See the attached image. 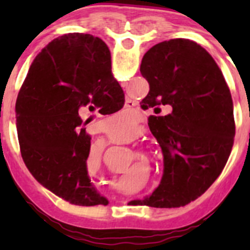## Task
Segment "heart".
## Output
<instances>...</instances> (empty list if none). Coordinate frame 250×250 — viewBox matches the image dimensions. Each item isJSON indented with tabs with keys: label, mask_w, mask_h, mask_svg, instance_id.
<instances>
[{
	"label": "heart",
	"mask_w": 250,
	"mask_h": 250,
	"mask_svg": "<svg viewBox=\"0 0 250 250\" xmlns=\"http://www.w3.org/2000/svg\"><path fill=\"white\" fill-rule=\"evenodd\" d=\"M134 120L130 118L129 114L120 112L112 118H109L104 124L106 134L111 139H124L127 135L129 130L131 129ZM90 159H92V165L96 170L100 167L101 159H103V146H98L90 152Z\"/></svg>",
	"instance_id": "b5f03b06"
}]
</instances>
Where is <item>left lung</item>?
<instances>
[{
	"mask_svg": "<svg viewBox=\"0 0 250 250\" xmlns=\"http://www.w3.org/2000/svg\"><path fill=\"white\" fill-rule=\"evenodd\" d=\"M141 75L150 90L141 107L154 109L149 126L164 155L159 187L143 204L179 208L210 187L224 169L235 135L233 100L222 70L194 41L173 39L152 46ZM171 107L167 115H159Z\"/></svg>",
	"mask_w": 250,
	"mask_h": 250,
	"instance_id": "left-lung-1",
	"label": "left lung"
}]
</instances>
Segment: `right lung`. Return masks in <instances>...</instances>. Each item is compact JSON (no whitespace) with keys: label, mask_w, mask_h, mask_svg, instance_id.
Listing matches in <instances>:
<instances>
[{"label":"right lung","mask_w":250,"mask_h":250,"mask_svg":"<svg viewBox=\"0 0 250 250\" xmlns=\"http://www.w3.org/2000/svg\"><path fill=\"white\" fill-rule=\"evenodd\" d=\"M124 101L112 76L111 54L101 39L75 32L42 48L16 101L21 155L37 182L71 204H107L87 175L91 138L80 112L112 114Z\"/></svg>","instance_id":"obj_1"}]
</instances>
